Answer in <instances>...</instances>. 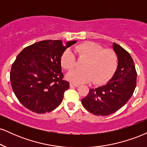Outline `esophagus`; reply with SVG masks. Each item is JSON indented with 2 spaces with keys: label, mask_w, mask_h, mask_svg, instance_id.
Returning a JSON list of instances; mask_svg holds the SVG:
<instances>
[{
  "label": "esophagus",
  "mask_w": 147,
  "mask_h": 147,
  "mask_svg": "<svg viewBox=\"0 0 147 147\" xmlns=\"http://www.w3.org/2000/svg\"><path fill=\"white\" fill-rule=\"evenodd\" d=\"M70 87H78L79 85L77 84H75V83H72V82H70Z\"/></svg>",
  "instance_id": "obj_1"
}]
</instances>
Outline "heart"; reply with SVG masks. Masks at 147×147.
<instances>
[{"instance_id": "b5f03b06", "label": "heart", "mask_w": 147, "mask_h": 147, "mask_svg": "<svg viewBox=\"0 0 147 147\" xmlns=\"http://www.w3.org/2000/svg\"><path fill=\"white\" fill-rule=\"evenodd\" d=\"M74 52L79 60H85L82 70H74L68 72L66 77L75 83H87L92 81L95 84H102L107 82L113 75L117 65V57L115 52L110 48L92 41H86L76 45ZM61 65L66 70H71L77 65L75 55L70 49L62 53Z\"/></svg>"}]
</instances>
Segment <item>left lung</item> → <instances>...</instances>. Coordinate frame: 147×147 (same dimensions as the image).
I'll use <instances>...</instances> for the list:
<instances>
[{
    "label": "left lung",
    "instance_id": "8db88e82",
    "mask_svg": "<svg viewBox=\"0 0 147 147\" xmlns=\"http://www.w3.org/2000/svg\"><path fill=\"white\" fill-rule=\"evenodd\" d=\"M118 59L117 70L106 85L91 88L82 103L86 109L96 115L106 116L120 109L131 98L136 87L137 72L130 54L113 43Z\"/></svg>",
    "mask_w": 147,
    "mask_h": 147
}]
</instances>
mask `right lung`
<instances>
[{
    "label": "right lung",
    "instance_id": "add662e5",
    "mask_svg": "<svg viewBox=\"0 0 147 147\" xmlns=\"http://www.w3.org/2000/svg\"><path fill=\"white\" fill-rule=\"evenodd\" d=\"M77 41H41L26 47L11 65L10 82L20 102L31 111L45 113L55 110L63 100L69 82L63 80L60 59Z\"/></svg>",
    "mask_w": 147,
    "mask_h": 147
}]
</instances>
